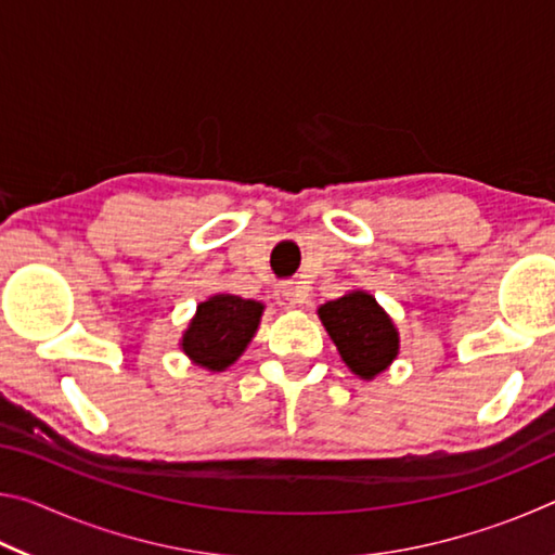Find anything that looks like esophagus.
<instances>
[{"label": "esophagus", "mask_w": 555, "mask_h": 555, "mask_svg": "<svg viewBox=\"0 0 555 555\" xmlns=\"http://www.w3.org/2000/svg\"><path fill=\"white\" fill-rule=\"evenodd\" d=\"M276 298L284 308H296L298 304H304V291H300L298 284H281Z\"/></svg>", "instance_id": "esophagus-1"}]
</instances>
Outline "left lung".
Instances as JSON below:
<instances>
[{
  "label": "left lung",
  "mask_w": 555,
  "mask_h": 555,
  "mask_svg": "<svg viewBox=\"0 0 555 555\" xmlns=\"http://www.w3.org/2000/svg\"><path fill=\"white\" fill-rule=\"evenodd\" d=\"M318 315L347 367L362 379H372L387 370L399 352V335L391 318L364 291L327 300L318 308Z\"/></svg>",
  "instance_id": "left-lung-1"
}]
</instances>
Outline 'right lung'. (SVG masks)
<instances>
[{"label":"right lung","mask_w":555,"mask_h":555,"mask_svg":"<svg viewBox=\"0 0 555 555\" xmlns=\"http://www.w3.org/2000/svg\"><path fill=\"white\" fill-rule=\"evenodd\" d=\"M264 306L232 294L212 296L198 306L183 335V352L201 367L224 370L244 352L255 335Z\"/></svg>","instance_id":"right-lung-1"}]
</instances>
